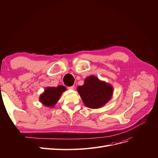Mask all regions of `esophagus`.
I'll use <instances>...</instances> for the list:
<instances>
[{
    "mask_svg": "<svg viewBox=\"0 0 158 158\" xmlns=\"http://www.w3.org/2000/svg\"><path fill=\"white\" fill-rule=\"evenodd\" d=\"M74 88H75V86H69V87H68V88H69V89H74Z\"/></svg>",
    "mask_w": 158,
    "mask_h": 158,
    "instance_id": "1",
    "label": "esophagus"
}]
</instances>
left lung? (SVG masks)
Masks as SVG:
<instances>
[{"instance_id":"8db88e82","label":"left lung","mask_w":158,"mask_h":158,"mask_svg":"<svg viewBox=\"0 0 158 158\" xmlns=\"http://www.w3.org/2000/svg\"><path fill=\"white\" fill-rule=\"evenodd\" d=\"M83 103L89 108L101 107L108 102L113 95L111 85L101 81L97 77L91 76L85 80V84L77 88Z\"/></svg>"}]
</instances>
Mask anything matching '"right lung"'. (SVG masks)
<instances>
[{
  "mask_svg": "<svg viewBox=\"0 0 158 158\" xmlns=\"http://www.w3.org/2000/svg\"><path fill=\"white\" fill-rule=\"evenodd\" d=\"M66 89L63 86L48 87L40 97V101L48 107H54L59 100L62 93Z\"/></svg>",
  "mask_w": 158,
  "mask_h": 158,
  "instance_id": "add662e5",
  "label": "right lung"
}]
</instances>
